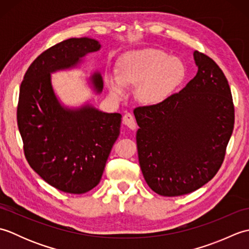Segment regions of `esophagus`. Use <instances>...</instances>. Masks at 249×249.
<instances>
[{
    "instance_id": "34e87169",
    "label": "esophagus",
    "mask_w": 249,
    "mask_h": 249,
    "mask_svg": "<svg viewBox=\"0 0 249 249\" xmlns=\"http://www.w3.org/2000/svg\"><path fill=\"white\" fill-rule=\"evenodd\" d=\"M123 123L126 126H127V127H129L130 129H136V126H137L136 120L134 118V115L131 114V113H129V112L124 114V116H123Z\"/></svg>"
}]
</instances>
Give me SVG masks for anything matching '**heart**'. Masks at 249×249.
<instances>
[{"mask_svg": "<svg viewBox=\"0 0 249 249\" xmlns=\"http://www.w3.org/2000/svg\"><path fill=\"white\" fill-rule=\"evenodd\" d=\"M185 76L184 63L160 49H141L125 53L108 77V87L116 98H124L129 86L145 104H160L174 92Z\"/></svg>", "mask_w": 249, "mask_h": 249, "instance_id": "b5f03b06", "label": "heart"}]
</instances>
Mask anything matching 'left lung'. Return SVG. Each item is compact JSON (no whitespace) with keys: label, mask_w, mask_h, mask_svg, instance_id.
I'll list each match as a JSON object with an SVG mask.
<instances>
[{"label":"left lung","mask_w":249,"mask_h":249,"mask_svg":"<svg viewBox=\"0 0 249 249\" xmlns=\"http://www.w3.org/2000/svg\"><path fill=\"white\" fill-rule=\"evenodd\" d=\"M198 72L178 93L134 110L137 149L149 187L165 197L193 193L221 167L234 127V106L219 66L195 51Z\"/></svg>","instance_id":"8db88e82"}]
</instances>
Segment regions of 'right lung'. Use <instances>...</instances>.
I'll return each instance as SVG.
<instances>
[{
	"instance_id": "add662e5",
	"label": "right lung",
	"mask_w": 249,
	"mask_h": 249,
	"mask_svg": "<svg viewBox=\"0 0 249 249\" xmlns=\"http://www.w3.org/2000/svg\"><path fill=\"white\" fill-rule=\"evenodd\" d=\"M99 49L98 41L88 37L63 40L36 57L20 86L17 122L26 160L44 181L68 194L81 195L97 186L120 135L122 115L89 105L63 107L50 73L76 66ZM92 82L102 92L99 72Z\"/></svg>"
}]
</instances>
